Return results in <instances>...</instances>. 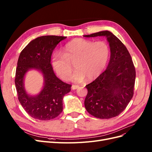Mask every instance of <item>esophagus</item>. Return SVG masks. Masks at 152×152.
<instances>
[{
	"instance_id": "1",
	"label": "esophagus",
	"mask_w": 152,
	"mask_h": 152,
	"mask_svg": "<svg viewBox=\"0 0 152 152\" xmlns=\"http://www.w3.org/2000/svg\"><path fill=\"white\" fill-rule=\"evenodd\" d=\"M79 86H77V85H72L71 88H72V90H75V89L79 88Z\"/></svg>"
}]
</instances>
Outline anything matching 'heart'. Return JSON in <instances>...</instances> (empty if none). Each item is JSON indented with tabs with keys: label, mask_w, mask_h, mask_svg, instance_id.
<instances>
[{
	"label": "heart",
	"mask_w": 152,
	"mask_h": 152,
	"mask_svg": "<svg viewBox=\"0 0 152 152\" xmlns=\"http://www.w3.org/2000/svg\"><path fill=\"white\" fill-rule=\"evenodd\" d=\"M63 54L55 53L51 59L53 69L63 80L70 79L73 66L76 71L70 78L75 82L92 81L104 71L109 60L110 48L104 41L75 39L66 44Z\"/></svg>",
	"instance_id": "obj_1"
}]
</instances>
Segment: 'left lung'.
<instances>
[{"instance_id":"8db88e82","label":"left lung","mask_w":152,"mask_h":152,"mask_svg":"<svg viewBox=\"0 0 152 152\" xmlns=\"http://www.w3.org/2000/svg\"><path fill=\"white\" fill-rule=\"evenodd\" d=\"M106 37L110 49L108 66L97 79L87 84L86 109L92 115L108 119L118 115L134 94L136 70L128 50L115 35L101 31L85 37Z\"/></svg>"}]
</instances>
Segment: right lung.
Returning <instances> with one entry per match:
<instances>
[{"mask_svg": "<svg viewBox=\"0 0 152 152\" xmlns=\"http://www.w3.org/2000/svg\"><path fill=\"white\" fill-rule=\"evenodd\" d=\"M66 37L45 35L32 40L22 50L16 70L15 86L18 99L26 113L34 118L49 121L63 111L64 96L71 90V85L61 81L55 75L50 64L54 49ZM39 71L43 77V86L37 95L28 93L24 87L27 72Z\"/></svg>", "mask_w": 152, "mask_h": 152, "instance_id": "1", "label": "right lung"}]
</instances>
